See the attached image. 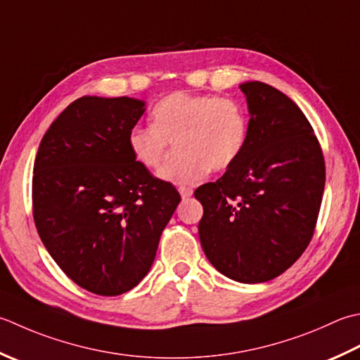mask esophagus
Here are the masks:
<instances>
[{"instance_id":"esophagus-1","label":"esophagus","mask_w":360,"mask_h":360,"mask_svg":"<svg viewBox=\"0 0 360 360\" xmlns=\"http://www.w3.org/2000/svg\"><path fill=\"white\" fill-rule=\"evenodd\" d=\"M179 193H181V198L186 201V200L190 198V196L193 195V190L190 188V187H179Z\"/></svg>"}]
</instances>
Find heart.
Returning <instances> with one entry per match:
<instances>
[{"mask_svg": "<svg viewBox=\"0 0 360 360\" xmlns=\"http://www.w3.org/2000/svg\"><path fill=\"white\" fill-rule=\"evenodd\" d=\"M153 124L134 126L128 148L146 170L164 162L170 142L178 158L168 162L159 178L176 186H193L212 170H226L240 158L250 124L243 105L231 98L174 91L154 105Z\"/></svg>", "mask_w": 360, "mask_h": 360, "instance_id": "heart-1", "label": "heart"}]
</instances>
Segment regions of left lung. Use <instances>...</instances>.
Segmentation results:
<instances>
[{"instance_id": "1", "label": "left lung", "mask_w": 360, "mask_h": 360, "mask_svg": "<svg viewBox=\"0 0 360 360\" xmlns=\"http://www.w3.org/2000/svg\"><path fill=\"white\" fill-rule=\"evenodd\" d=\"M250 112L245 150L220 179L195 190L209 262L243 284L266 283L311 242L325 190V159L306 115L269 84H240Z\"/></svg>"}]
</instances>
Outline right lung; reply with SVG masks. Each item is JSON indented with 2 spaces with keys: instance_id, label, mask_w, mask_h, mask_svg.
Listing matches in <instances>:
<instances>
[{
  "instance_id": "add662e5",
  "label": "right lung",
  "mask_w": 360,
  "mask_h": 360,
  "mask_svg": "<svg viewBox=\"0 0 360 360\" xmlns=\"http://www.w3.org/2000/svg\"><path fill=\"white\" fill-rule=\"evenodd\" d=\"M136 98L82 96L54 120L34 164V221L49 256L86 290L115 297L142 281L181 196L134 160Z\"/></svg>"
}]
</instances>
